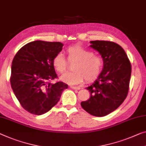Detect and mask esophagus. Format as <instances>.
I'll return each mask as SVG.
<instances>
[{
  "instance_id": "esophagus-1",
  "label": "esophagus",
  "mask_w": 146,
  "mask_h": 146,
  "mask_svg": "<svg viewBox=\"0 0 146 146\" xmlns=\"http://www.w3.org/2000/svg\"><path fill=\"white\" fill-rule=\"evenodd\" d=\"M71 88L74 89V90H79L80 88L79 86H71Z\"/></svg>"
}]
</instances>
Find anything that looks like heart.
I'll return each instance as SVG.
<instances>
[{
    "instance_id": "obj_1",
    "label": "heart",
    "mask_w": 146,
    "mask_h": 146,
    "mask_svg": "<svg viewBox=\"0 0 146 146\" xmlns=\"http://www.w3.org/2000/svg\"><path fill=\"white\" fill-rule=\"evenodd\" d=\"M69 62H75L72 66L73 72L67 73L60 77L61 80L69 84H78L85 79L91 82L101 73L103 60L88 50L80 45H73L66 50ZM52 64L59 73H64L67 69V62L62 54H58L52 60Z\"/></svg>"
}]
</instances>
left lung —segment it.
I'll return each mask as SVG.
<instances>
[{"label": "left lung", "mask_w": 146, "mask_h": 146, "mask_svg": "<svg viewBox=\"0 0 146 146\" xmlns=\"http://www.w3.org/2000/svg\"><path fill=\"white\" fill-rule=\"evenodd\" d=\"M90 47L100 54L104 67L98 79L86 89L88 100L80 103L88 113L104 117L117 110L127 96L131 76V64L123 48L111 41H90Z\"/></svg>", "instance_id": "left-lung-1"}]
</instances>
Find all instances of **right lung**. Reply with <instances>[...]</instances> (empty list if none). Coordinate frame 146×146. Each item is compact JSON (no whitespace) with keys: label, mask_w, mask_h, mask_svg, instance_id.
<instances>
[{"label":"right lung","mask_w":146,"mask_h":146,"mask_svg":"<svg viewBox=\"0 0 146 146\" xmlns=\"http://www.w3.org/2000/svg\"><path fill=\"white\" fill-rule=\"evenodd\" d=\"M60 42L35 40L19 50L12 61L10 84L22 108L40 115L48 111L60 100L68 85L57 79L52 60L62 51Z\"/></svg>","instance_id":"1"}]
</instances>
